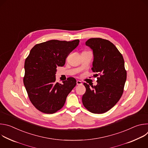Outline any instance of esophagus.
<instances>
[{"label":"esophagus","instance_id":"obj_1","mask_svg":"<svg viewBox=\"0 0 148 148\" xmlns=\"http://www.w3.org/2000/svg\"><path fill=\"white\" fill-rule=\"evenodd\" d=\"M82 82L81 81H79V80H77V86H81V85H82Z\"/></svg>","mask_w":148,"mask_h":148}]
</instances>
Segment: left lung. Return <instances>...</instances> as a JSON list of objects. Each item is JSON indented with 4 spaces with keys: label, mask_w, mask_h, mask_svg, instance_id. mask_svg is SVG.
<instances>
[{
    "label": "left lung",
    "mask_w": 148,
    "mask_h": 148,
    "mask_svg": "<svg viewBox=\"0 0 148 148\" xmlns=\"http://www.w3.org/2000/svg\"><path fill=\"white\" fill-rule=\"evenodd\" d=\"M86 44L93 50L91 70L97 77V85L84 83L86 91L82 97L84 106L90 112L103 114L120 99L126 79V71L122 54L109 40L91 38Z\"/></svg>",
    "instance_id": "8db88e82"
}]
</instances>
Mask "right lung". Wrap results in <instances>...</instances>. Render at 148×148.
I'll return each mask as SVG.
<instances>
[{"label":"right lung","instance_id":"obj_1","mask_svg":"<svg viewBox=\"0 0 148 148\" xmlns=\"http://www.w3.org/2000/svg\"><path fill=\"white\" fill-rule=\"evenodd\" d=\"M79 40H51L36 45L25 62L23 83L29 98L38 111L54 114L64 106L69 94L76 86L73 77L63 84L56 82L57 67H62L69 54L79 45Z\"/></svg>","mask_w":148,"mask_h":148}]
</instances>
